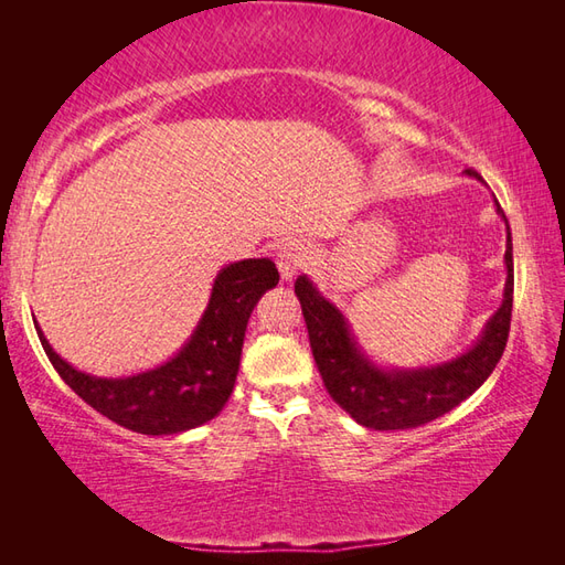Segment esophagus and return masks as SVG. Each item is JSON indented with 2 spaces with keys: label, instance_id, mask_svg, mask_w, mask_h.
Here are the masks:
<instances>
[{
  "label": "esophagus",
  "instance_id": "34e87169",
  "mask_svg": "<svg viewBox=\"0 0 565 565\" xmlns=\"http://www.w3.org/2000/svg\"><path fill=\"white\" fill-rule=\"evenodd\" d=\"M306 259H308V247L303 243L284 245L279 249V255H276V267L281 271V279L291 281L294 276L306 267Z\"/></svg>",
  "mask_w": 565,
  "mask_h": 565
}]
</instances>
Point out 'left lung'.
<instances>
[{"instance_id": "obj_1", "label": "left lung", "mask_w": 565, "mask_h": 565, "mask_svg": "<svg viewBox=\"0 0 565 565\" xmlns=\"http://www.w3.org/2000/svg\"><path fill=\"white\" fill-rule=\"evenodd\" d=\"M468 177L483 182L476 170H466ZM498 206V203H495ZM498 213H505L498 206ZM508 223V218H505ZM508 281L502 294V306L486 322V330L466 354L437 366L425 369H381L359 350L350 322L322 298L308 276L296 279V296L301 301L308 326L310 350H313L322 383L330 398L342 411L350 413L359 425L371 429H411L449 413L468 395L483 386L493 374L495 364L505 352L510 318H512V235L508 225L505 249Z\"/></svg>"}]
</instances>
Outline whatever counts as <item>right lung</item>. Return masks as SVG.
<instances>
[{
	"label": "right lung",
	"instance_id": "add662e5",
	"mask_svg": "<svg viewBox=\"0 0 565 565\" xmlns=\"http://www.w3.org/2000/svg\"><path fill=\"white\" fill-rule=\"evenodd\" d=\"M279 284L271 259L227 264L213 281L209 306L191 340L158 369L124 379H99L70 366L47 344L43 350L67 386L116 425L140 435H179L223 411L235 386L247 320L264 291Z\"/></svg>",
	"mask_w": 565,
	"mask_h": 565
}]
</instances>
